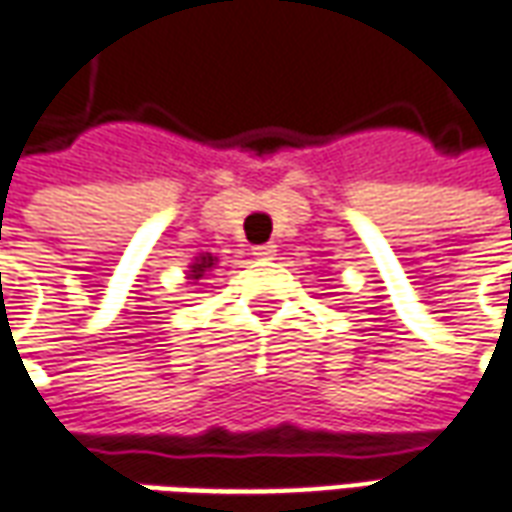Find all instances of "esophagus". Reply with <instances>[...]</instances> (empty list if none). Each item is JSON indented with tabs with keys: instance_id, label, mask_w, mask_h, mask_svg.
<instances>
[{
	"instance_id": "1",
	"label": "esophagus",
	"mask_w": 512,
	"mask_h": 512,
	"mask_svg": "<svg viewBox=\"0 0 512 512\" xmlns=\"http://www.w3.org/2000/svg\"><path fill=\"white\" fill-rule=\"evenodd\" d=\"M277 252V246L274 244H260V246H252V255L260 257V260H271Z\"/></svg>"
}]
</instances>
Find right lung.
I'll return each instance as SVG.
<instances>
[{"instance_id": "add662e5", "label": "right lung", "mask_w": 512, "mask_h": 512, "mask_svg": "<svg viewBox=\"0 0 512 512\" xmlns=\"http://www.w3.org/2000/svg\"><path fill=\"white\" fill-rule=\"evenodd\" d=\"M213 266V257L210 255H202L199 257V260H196L194 263V268H191V277H194V280H199V277H202V274H205L207 268Z\"/></svg>"}]
</instances>
